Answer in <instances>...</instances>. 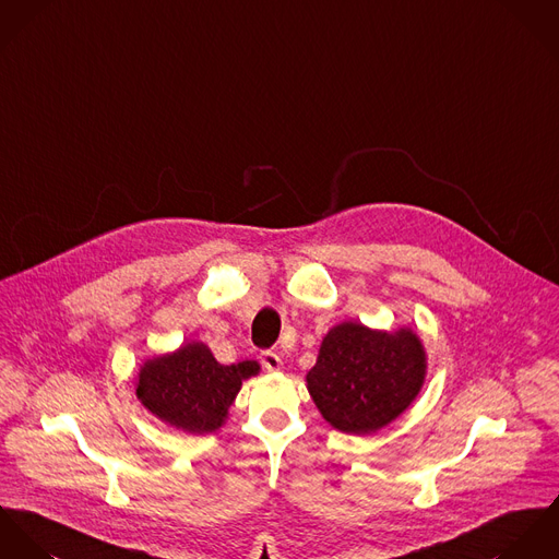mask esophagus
I'll return each instance as SVG.
<instances>
[{"instance_id":"esophagus-1","label":"esophagus","mask_w":559,"mask_h":559,"mask_svg":"<svg viewBox=\"0 0 559 559\" xmlns=\"http://www.w3.org/2000/svg\"><path fill=\"white\" fill-rule=\"evenodd\" d=\"M261 365H263L265 371L270 372H278L283 369V360H281V356L274 354V352H263V354H261Z\"/></svg>"}]
</instances>
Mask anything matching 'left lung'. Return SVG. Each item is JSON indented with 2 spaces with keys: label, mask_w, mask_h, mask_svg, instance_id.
<instances>
[{
  "label": "left lung",
  "mask_w": 559,
  "mask_h": 559,
  "mask_svg": "<svg viewBox=\"0 0 559 559\" xmlns=\"http://www.w3.org/2000/svg\"><path fill=\"white\" fill-rule=\"evenodd\" d=\"M425 377L427 352L412 328L388 332L343 321L323 336L307 388L336 431L371 435L409 409Z\"/></svg>",
  "instance_id": "8db88e82"
}]
</instances>
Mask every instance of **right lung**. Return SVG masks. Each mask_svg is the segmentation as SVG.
<instances>
[{
    "mask_svg": "<svg viewBox=\"0 0 559 559\" xmlns=\"http://www.w3.org/2000/svg\"><path fill=\"white\" fill-rule=\"evenodd\" d=\"M254 360L221 365L201 341L147 358L136 372L134 394L165 425L190 435L214 433L229 416L242 381L259 374Z\"/></svg>",
    "mask_w": 559,
    "mask_h": 559,
    "instance_id": "right-lung-1",
    "label": "right lung"
}]
</instances>
